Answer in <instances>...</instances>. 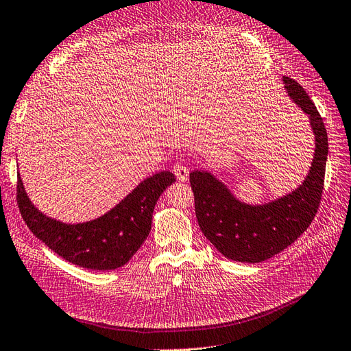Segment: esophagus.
Listing matches in <instances>:
<instances>
[{"mask_svg":"<svg viewBox=\"0 0 351 351\" xmlns=\"http://www.w3.org/2000/svg\"><path fill=\"white\" fill-rule=\"evenodd\" d=\"M173 171H174L176 177L180 180V182H187V180H189V168L186 165L177 162L173 167Z\"/></svg>","mask_w":351,"mask_h":351,"instance_id":"esophagus-1","label":"esophagus"}]
</instances>
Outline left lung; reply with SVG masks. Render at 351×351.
I'll return each instance as SVG.
<instances>
[{
    "label": "left lung",
    "mask_w": 351,
    "mask_h": 351,
    "mask_svg": "<svg viewBox=\"0 0 351 351\" xmlns=\"http://www.w3.org/2000/svg\"><path fill=\"white\" fill-rule=\"evenodd\" d=\"M282 83L290 99L307 115L315 136L312 165L299 187L268 204L252 205L239 200L212 173H190L202 232L221 254L236 262L258 263L289 247L311 226L321 204L328 156L325 124L299 83L285 76Z\"/></svg>",
    "instance_id": "left-lung-1"
}]
</instances>
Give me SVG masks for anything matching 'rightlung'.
<instances>
[{
    "label": "right lung",
    "mask_w": 351,
    "mask_h": 351,
    "mask_svg": "<svg viewBox=\"0 0 351 351\" xmlns=\"http://www.w3.org/2000/svg\"><path fill=\"white\" fill-rule=\"evenodd\" d=\"M174 182L173 173H156L137 184L107 214L76 224L42 214L29 199L20 174L17 202L30 231L58 256L82 268L111 271L121 268L141 249L149 236L156 200Z\"/></svg>",
    "instance_id": "add662e5"
}]
</instances>
